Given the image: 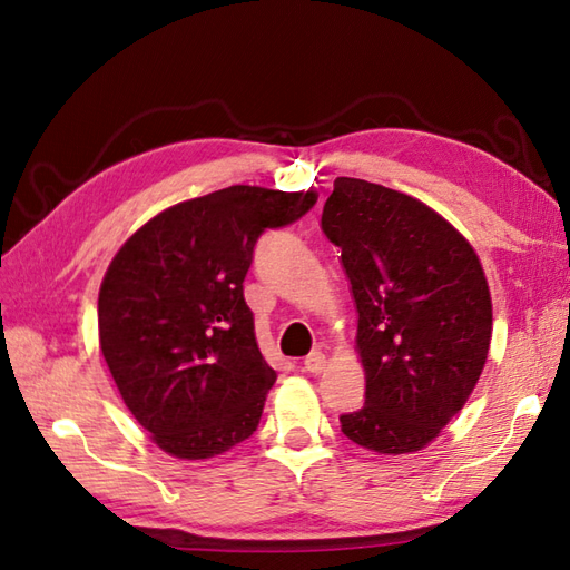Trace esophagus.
I'll return each mask as SVG.
<instances>
[{
    "instance_id": "obj_1",
    "label": "esophagus",
    "mask_w": 570,
    "mask_h": 570,
    "mask_svg": "<svg viewBox=\"0 0 570 570\" xmlns=\"http://www.w3.org/2000/svg\"><path fill=\"white\" fill-rule=\"evenodd\" d=\"M304 370L311 372V374H318L325 370V355L323 353H311L306 360H304Z\"/></svg>"
}]
</instances>
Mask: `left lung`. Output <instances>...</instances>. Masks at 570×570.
<instances>
[{
    "mask_svg": "<svg viewBox=\"0 0 570 570\" xmlns=\"http://www.w3.org/2000/svg\"><path fill=\"white\" fill-rule=\"evenodd\" d=\"M321 229L343 252L367 382L341 431L374 453L421 451L485 367L492 301L478 254L429 205L362 178H335Z\"/></svg>",
    "mask_w": 570,
    "mask_h": 570,
    "instance_id": "8db88e82",
    "label": "left lung"
}]
</instances>
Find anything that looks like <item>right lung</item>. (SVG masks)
Wrapping results in <instances>:
<instances>
[{
  "label": "right lung",
  "instance_id": "obj_1",
  "mask_svg": "<svg viewBox=\"0 0 570 570\" xmlns=\"http://www.w3.org/2000/svg\"><path fill=\"white\" fill-rule=\"evenodd\" d=\"M313 205V190L229 186L151 217L115 254L98 298L100 347L161 451L213 458L257 431L276 372L242 284L266 229Z\"/></svg>",
  "mask_w": 570,
  "mask_h": 570
}]
</instances>
